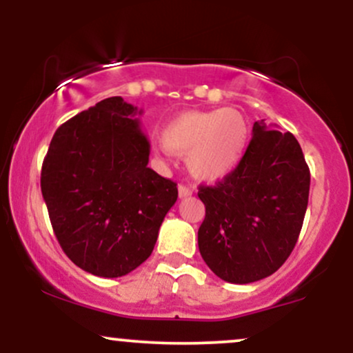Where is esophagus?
<instances>
[{
  "instance_id": "34e87169",
  "label": "esophagus",
  "mask_w": 353,
  "mask_h": 353,
  "mask_svg": "<svg viewBox=\"0 0 353 353\" xmlns=\"http://www.w3.org/2000/svg\"><path fill=\"white\" fill-rule=\"evenodd\" d=\"M177 190H179V197H188V196H190V194H192V189L188 188V185H184V184H179Z\"/></svg>"
}]
</instances>
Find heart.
<instances>
[{
	"instance_id": "1",
	"label": "heart",
	"mask_w": 353,
	"mask_h": 353,
	"mask_svg": "<svg viewBox=\"0 0 353 353\" xmlns=\"http://www.w3.org/2000/svg\"><path fill=\"white\" fill-rule=\"evenodd\" d=\"M159 148L185 156L190 176L217 182L236 171L249 143V124L236 109L184 111L163 129Z\"/></svg>"
}]
</instances>
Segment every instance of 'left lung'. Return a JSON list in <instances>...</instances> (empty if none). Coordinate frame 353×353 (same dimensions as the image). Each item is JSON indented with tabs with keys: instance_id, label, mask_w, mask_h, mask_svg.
<instances>
[{
	"instance_id": "left-lung-1",
	"label": "left lung",
	"mask_w": 353,
	"mask_h": 353,
	"mask_svg": "<svg viewBox=\"0 0 353 353\" xmlns=\"http://www.w3.org/2000/svg\"><path fill=\"white\" fill-rule=\"evenodd\" d=\"M254 123L252 139L236 171L216 185H201L205 205L197 242L205 264L230 283L269 277L297 244L310 171L290 132Z\"/></svg>"
}]
</instances>
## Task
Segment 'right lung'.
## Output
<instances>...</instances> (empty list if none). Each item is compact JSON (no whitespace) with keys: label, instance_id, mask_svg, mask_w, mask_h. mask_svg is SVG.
Segmentation results:
<instances>
[{"label":"right lung","instance_id":"add662e5","mask_svg":"<svg viewBox=\"0 0 353 353\" xmlns=\"http://www.w3.org/2000/svg\"><path fill=\"white\" fill-rule=\"evenodd\" d=\"M121 96L61 124L43 161L41 192L64 254L98 277H123L156 245L177 184L148 168L151 145Z\"/></svg>","mask_w":353,"mask_h":353}]
</instances>
